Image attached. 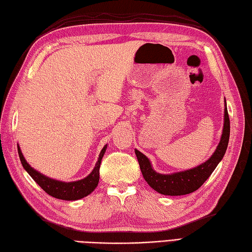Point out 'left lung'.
<instances>
[{"instance_id": "obj_1", "label": "left lung", "mask_w": 252, "mask_h": 252, "mask_svg": "<svg viewBox=\"0 0 252 252\" xmlns=\"http://www.w3.org/2000/svg\"><path fill=\"white\" fill-rule=\"evenodd\" d=\"M229 130H231L229 129V117L227 108L225 107V109H224L223 133L215 154L206 162L198 165L196 168L183 171V172L173 174H159L155 172L148 158L135 149V154L144 179L152 189L162 195L181 196L190 194V192L197 190L215 171L219 162L222 160L224 154H225L229 140Z\"/></svg>"}]
</instances>
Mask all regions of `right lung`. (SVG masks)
Wrapping results in <instances>:
<instances>
[{"mask_svg":"<svg viewBox=\"0 0 252 252\" xmlns=\"http://www.w3.org/2000/svg\"><path fill=\"white\" fill-rule=\"evenodd\" d=\"M106 148L107 146H104V148L101 149L98 157V161L96 162L95 168L93 169L92 172H91V174H89L87 178L83 180H80L77 182H70V183H65V182L46 178L45 175L39 173L33 168H31L28 164V162L26 161V159L24 158L23 153H21L19 146H18V155H19L21 164H23L25 170L30 174L31 178L41 186V189L45 192H47L50 196L55 197L57 199H63V200H78L80 198H83L85 196L90 195L91 192L96 189V186H97L98 181H99L100 162H101V158H103L104 154L106 152Z\"/></svg>","mask_w":252,"mask_h":252,"instance_id":"right-lung-1","label":"right lung"}]
</instances>
